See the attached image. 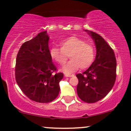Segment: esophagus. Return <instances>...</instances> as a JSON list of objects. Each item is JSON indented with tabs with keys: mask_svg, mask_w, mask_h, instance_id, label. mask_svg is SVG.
Listing matches in <instances>:
<instances>
[{
	"mask_svg": "<svg viewBox=\"0 0 131 131\" xmlns=\"http://www.w3.org/2000/svg\"><path fill=\"white\" fill-rule=\"evenodd\" d=\"M64 76L67 77H71L74 76V75H73V74L71 75V74H64Z\"/></svg>",
	"mask_w": 131,
	"mask_h": 131,
	"instance_id": "1",
	"label": "esophagus"
}]
</instances>
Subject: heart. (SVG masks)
<instances>
[{"mask_svg":"<svg viewBox=\"0 0 131 131\" xmlns=\"http://www.w3.org/2000/svg\"><path fill=\"white\" fill-rule=\"evenodd\" d=\"M61 48H52L50 55L60 65L67 62L68 56L71 60L62 68L66 73L74 72L79 68L86 69L93 63L95 57V48L92 43L86 42L75 36L66 38L60 43Z\"/></svg>","mask_w":131,"mask_h":131,"instance_id":"heart-1","label":"heart"}]
</instances>
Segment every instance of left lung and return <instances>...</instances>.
<instances>
[{"instance_id": "1", "label": "left lung", "mask_w": 131, "mask_h": 131, "mask_svg": "<svg viewBox=\"0 0 131 131\" xmlns=\"http://www.w3.org/2000/svg\"><path fill=\"white\" fill-rule=\"evenodd\" d=\"M94 40L96 48L95 60L82 74H78V97L87 103L104 98L112 89L116 78V59L114 51L102 36L85 30Z\"/></svg>"}]
</instances>
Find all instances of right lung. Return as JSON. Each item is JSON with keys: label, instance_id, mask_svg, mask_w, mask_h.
Wrapping results in <instances>:
<instances>
[{"label": "right lung", "instance_id": "1", "mask_svg": "<svg viewBox=\"0 0 131 131\" xmlns=\"http://www.w3.org/2000/svg\"><path fill=\"white\" fill-rule=\"evenodd\" d=\"M49 37L43 31L23 43L17 56V84L31 100L48 103L56 98L63 74L57 72L48 47Z\"/></svg>", "mask_w": 131, "mask_h": 131}]
</instances>
